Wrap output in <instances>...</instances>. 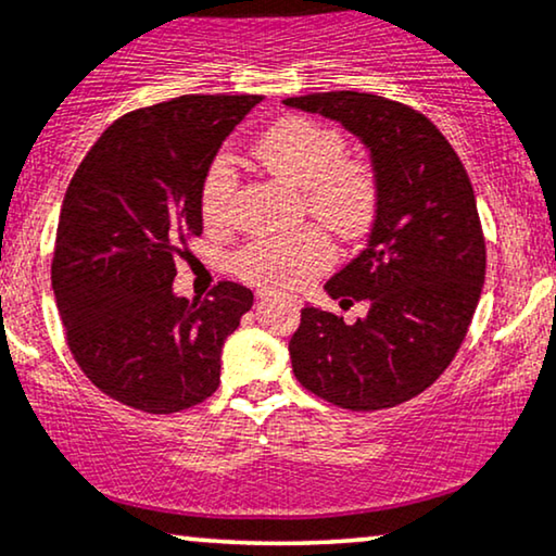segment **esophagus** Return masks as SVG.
Segmentation results:
<instances>
[{
  "label": "esophagus",
  "instance_id": "1",
  "mask_svg": "<svg viewBox=\"0 0 556 556\" xmlns=\"http://www.w3.org/2000/svg\"><path fill=\"white\" fill-rule=\"evenodd\" d=\"M262 298H264V292H262Z\"/></svg>",
  "mask_w": 556,
  "mask_h": 556
}]
</instances>
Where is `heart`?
Listing matches in <instances>:
<instances>
[{"instance_id":"b5f03b06","label":"heart","mask_w":556,"mask_h":556,"mask_svg":"<svg viewBox=\"0 0 556 556\" xmlns=\"http://www.w3.org/2000/svg\"><path fill=\"white\" fill-rule=\"evenodd\" d=\"M346 138L333 125L292 115L256 140L254 156L277 177L302 187L305 210L336 236L362 238L379 213V177L367 159L346 156ZM238 172L228 156H215L200 187V210L207 226H226L233 213ZM333 262L326 230L305 226L287 236H262L243 243L233 269L254 285L294 290Z\"/></svg>"}]
</instances>
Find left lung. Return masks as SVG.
<instances>
[{
    "label": "left lung",
    "mask_w": 556,
    "mask_h": 556,
    "mask_svg": "<svg viewBox=\"0 0 556 556\" xmlns=\"http://www.w3.org/2000/svg\"><path fill=\"white\" fill-rule=\"evenodd\" d=\"M285 104L359 136L382 189L367 249L326 282L341 305L367 300V318L346 326L302 307L294 377L346 410L395 407L444 375L480 302L488 256L472 181L444 132L403 102L343 89Z\"/></svg>",
    "instance_id": "obj_1"
}]
</instances>
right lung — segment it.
Returning <instances> with one entry per match:
<instances>
[{"label":"right lung","mask_w":556,"mask_h":556,"mask_svg":"<svg viewBox=\"0 0 556 556\" xmlns=\"http://www.w3.org/2000/svg\"><path fill=\"white\" fill-rule=\"evenodd\" d=\"M258 94H185L117 117L63 197L51 282L66 343L94 388L168 416L220 384L223 343L254 292L217 282L174 298L177 258L202 236L200 187Z\"/></svg>","instance_id":"add662e5"}]
</instances>
